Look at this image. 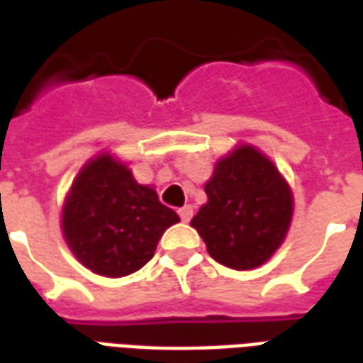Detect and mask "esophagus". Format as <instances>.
Wrapping results in <instances>:
<instances>
[{
  "instance_id": "esophagus-1",
  "label": "esophagus",
  "mask_w": 363,
  "mask_h": 363,
  "mask_svg": "<svg viewBox=\"0 0 363 363\" xmlns=\"http://www.w3.org/2000/svg\"><path fill=\"white\" fill-rule=\"evenodd\" d=\"M179 216H181L182 221H190V218H192V206H182L181 210H179Z\"/></svg>"
}]
</instances>
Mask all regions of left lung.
<instances>
[{"label": "left lung", "instance_id": "left-lung-1", "mask_svg": "<svg viewBox=\"0 0 363 363\" xmlns=\"http://www.w3.org/2000/svg\"><path fill=\"white\" fill-rule=\"evenodd\" d=\"M206 202L190 225L213 260L233 270L264 264L288 233L294 196L267 155L239 145L216 163Z\"/></svg>", "mask_w": 363, "mask_h": 363}]
</instances>
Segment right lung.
<instances>
[{
    "label": "right lung",
    "mask_w": 363,
    "mask_h": 363,
    "mask_svg": "<svg viewBox=\"0 0 363 363\" xmlns=\"http://www.w3.org/2000/svg\"><path fill=\"white\" fill-rule=\"evenodd\" d=\"M179 216L138 184L111 153L85 163L62 210V231L75 259L91 272L120 278L151 260L161 235Z\"/></svg>",
    "instance_id": "add662e5"
}]
</instances>
